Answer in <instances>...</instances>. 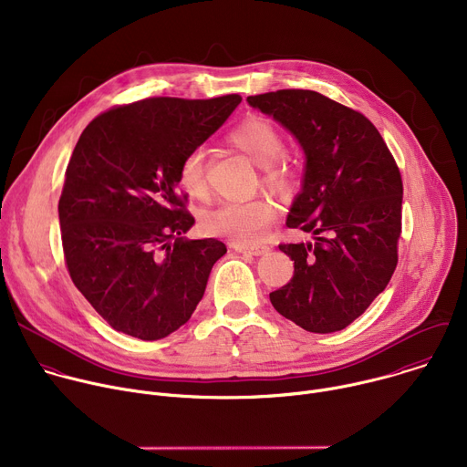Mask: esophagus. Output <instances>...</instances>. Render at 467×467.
Masks as SVG:
<instances>
[{
  "mask_svg": "<svg viewBox=\"0 0 467 467\" xmlns=\"http://www.w3.org/2000/svg\"><path fill=\"white\" fill-rule=\"evenodd\" d=\"M233 249L236 251V253H244V254H254V256H258V254H264V253H268L270 251V247L268 245H233Z\"/></svg>",
  "mask_w": 467,
  "mask_h": 467,
  "instance_id": "1",
  "label": "esophagus"
}]
</instances>
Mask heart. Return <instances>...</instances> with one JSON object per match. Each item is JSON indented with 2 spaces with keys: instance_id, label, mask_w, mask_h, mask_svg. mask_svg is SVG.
I'll return each mask as SVG.
<instances>
[{
  "instance_id": "heart-1",
  "label": "heart",
  "mask_w": 467,
  "mask_h": 467,
  "mask_svg": "<svg viewBox=\"0 0 467 467\" xmlns=\"http://www.w3.org/2000/svg\"><path fill=\"white\" fill-rule=\"evenodd\" d=\"M233 146L249 157L262 170V182L274 192L286 195L297 186V168L283 155L285 139L279 127L262 116H249L240 121L229 135ZM179 184L190 195L203 199L209 193L207 151L190 150L179 166ZM275 218L270 199H253L245 203H223L203 218L209 234L231 240L236 245H251L262 240L265 229Z\"/></svg>"
}]
</instances>
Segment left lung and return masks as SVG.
Masks as SVG:
<instances>
[{
  "instance_id": "8db88e82",
  "label": "left lung",
  "mask_w": 467,
  "mask_h": 467,
  "mask_svg": "<svg viewBox=\"0 0 467 467\" xmlns=\"http://www.w3.org/2000/svg\"><path fill=\"white\" fill-rule=\"evenodd\" d=\"M247 103L283 123L306 155L286 225L316 234V242L279 244L294 260V277L270 301L308 332L342 330L395 272L401 171L362 112L319 92L288 88L249 96Z\"/></svg>"
}]
</instances>
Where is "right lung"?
I'll list each match as a JSON object with an SVG mask.
<instances>
[{"label":"right lung","instance_id":"right-lung-1","mask_svg":"<svg viewBox=\"0 0 467 467\" xmlns=\"http://www.w3.org/2000/svg\"><path fill=\"white\" fill-rule=\"evenodd\" d=\"M240 101L238 94L148 98L101 112L79 137L58 199L64 262L114 330L161 340L202 301L227 247L216 238H182L193 216L179 166Z\"/></svg>","mask_w":467,"mask_h":467}]
</instances>
